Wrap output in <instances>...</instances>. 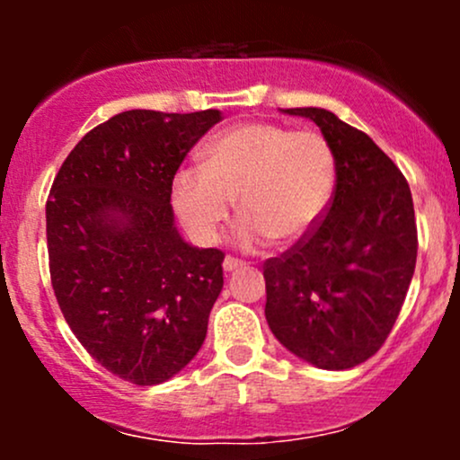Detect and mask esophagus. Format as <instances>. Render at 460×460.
Masks as SVG:
<instances>
[{"label": "esophagus", "mask_w": 460, "mask_h": 460, "mask_svg": "<svg viewBox=\"0 0 460 460\" xmlns=\"http://www.w3.org/2000/svg\"><path fill=\"white\" fill-rule=\"evenodd\" d=\"M242 266H244V261L235 260V257H225V261H223L225 272H235L237 268H242Z\"/></svg>", "instance_id": "34e87169"}]
</instances>
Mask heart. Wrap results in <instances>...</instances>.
<instances>
[{
	"mask_svg": "<svg viewBox=\"0 0 460 460\" xmlns=\"http://www.w3.org/2000/svg\"><path fill=\"white\" fill-rule=\"evenodd\" d=\"M203 168H183L172 203L190 235L214 244L229 223L234 200L244 216L242 246H289L303 240L329 208L337 179L331 142L318 131L277 123L234 125L203 146Z\"/></svg>",
	"mask_w": 460,
	"mask_h": 460,
	"instance_id": "b5f03b06",
	"label": "heart"
}]
</instances>
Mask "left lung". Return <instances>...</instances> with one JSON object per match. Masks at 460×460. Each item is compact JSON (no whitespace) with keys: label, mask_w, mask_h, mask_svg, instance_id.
<instances>
[{"label":"left lung","mask_w":460,"mask_h":460,"mask_svg":"<svg viewBox=\"0 0 460 460\" xmlns=\"http://www.w3.org/2000/svg\"><path fill=\"white\" fill-rule=\"evenodd\" d=\"M331 142L335 192L326 216L281 257L263 263L266 320L292 355L350 369L385 344L417 260L413 197L376 142L322 108H292Z\"/></svg>","instance_id":"8db88e82"}]
</instances>
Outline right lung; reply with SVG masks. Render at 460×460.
<instances>
[{
	"label": "right lung",
	"instance_id": "right-lung-1",
	"mask_svg": "<svg viewBox=\"0 0 460 460\" xmlns=\"http://www.w3.org/2000/svg\"><path fill=\"white\" fill-rule=\"evenodd\" d=\"M218 110H129L68 153L47 200L54 294L79 344L108 372L160 385L192 361L223 289L225 252L190 246L171 194Z\"/></svg>",
	"mask_w": 460,
	"mask_h": 460
}]
</instances>
